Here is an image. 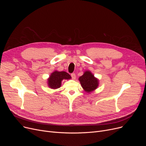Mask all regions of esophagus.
Returning <instances> with one entry per match:
<instances>
[{
	"label": "esophagus",
	"instance_id": "esophagus-1",
	"mask_svg": "<svg viewBox=\"0 0 146 146\" xmlns=\"http://www.w3.org/2000/svg\"><path fill=\"white\" fill-rule=\"evenodd\" d=\"M71 76H72V79H76V74H75V73H72L71 74Z\"/></svg>",
	"mask_w": 146,
	"mask_h": 146
}]
</instances>
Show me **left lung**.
Listing matches in <instances>:
<instances>
[{
    "mask_svg": "<svg viewBox=\"0 0 146 146\" xmlns=\"http://www.w3.org/2000/svg\"><path fill=\"white\" fill-rule=\"evenodd\" d=\"M82 88L86 92L89 93L98 86V80L89 71H86L79 79Z\"/></svg>",
    "mask_w": 146,
    "mask_h": 146,
    "instance_id": "8db88e82",
    "label": "left lung"
}]
</instances>
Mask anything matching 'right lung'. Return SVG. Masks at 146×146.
<instances>
[{"label":"right lung","mask_w":146,"mask_h":146,"mask_svg":"<svg viewBox=\"0 0 146 146\" xmlns=\"http://www.w3.org/2000/svg\"><path fill=\"white\" fill-rule=\"evenodd\" d=\"M71 76L65 72L55 71L53 72L48 79V84L52 89H58L61 86V81L63 79H70Z\"/></svg>","instance_id":"obj_1"}]
</instances>
